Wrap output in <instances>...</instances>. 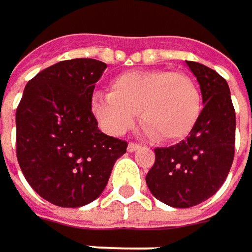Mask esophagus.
Listing matches in <instances>:
<instances>
[{
  "label": "esophagus",
  "instance_id": "1",
  "mask_svg": "<svg viewBox=\"0 0 252 252\" xmlns=\"http://www.w3.org/2000/svg\"><path fill=\"white\" fill-rule=\"evenodd\" d=\"M138 149H141V146H140V144H137V143H129V144H128V151H129V153L137 151Z\"/></svg>",
  "mask_w": 252,
  "mask_h": 252
}]
</instances>
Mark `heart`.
<instances>
[{"mask_svg":"<svg viewBox=\"0 0 252 252\" xmlns=\"http://www.w3.org/2000/svg\"><path fill=\"white\" fill-rule=\"evenodd\" d=\"M91 108L108 134H124L140 112V121L154 141L176 143L196 126L202 95L196 82L183 72L128 70L111 80L109 94H96Z\"/></svg>","mask_w":252,"mask_h":252,"instance_id":"b5f03b06","label":"heart"}]
</instances>
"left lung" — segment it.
<instances>
[{
  "label": "left lung",
  "mask_w": 252,
  "mask_h": 252,
  "mask_svg": "<svg viewBox=\"0 0 252 252\" xmlns=\"http://www.w3.org/2000/svg\"><path fill=\"white\" fill-rule=\"evenodd\" d=\"M200 86L205 105L189 137L154 150L146 176L150 192L173 208H190L217 193L231 170L235 153V109L226 80L214 69L186 62Z\"/></svg>",
  "instance_id": "obj_1"
}]
</instances>
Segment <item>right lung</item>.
<instances>
[{
	"label": "right lung",
	"mask_w": 252,
	"mask_h": 252,
	"mask_svg": "<svg viewBox=\"0 0 252 252\" xmlns=\"http://www.w3.org/2000/svg\"><path fill=\"white\" fill-rule=\"evenodd\" d=\"M106 64L63 60L37 73L15 112L17 160L29 185L62 208H79L102 193L126 141L98 128L95 83Z\"/></svg>",
	"instance_id": "add662e5"
}]
</instances>
